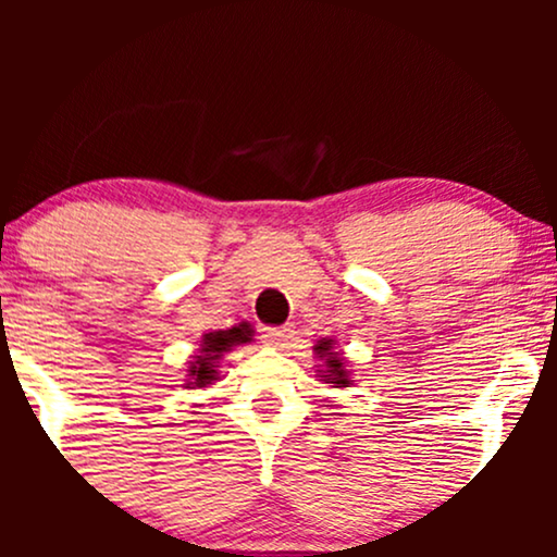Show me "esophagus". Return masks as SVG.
I'll list each match as a JSON object with an SVG mask.
<instances>
[{
	"label": "esophagus",
	"mask_w": 557,
	"mask_h": 557,
	"mask_svg": "<svg viewBox=\"0 0 557 557\" xmlns=\"http://www.w3.org/2000/svg\"><path fill=\"white\" fill-rule=\"evenodd\" d=\"M290 337H293L290 324H287V327H264V330H261V341H264L267 345H272V348H285Z\"/></svg>",
	"instance_id": "1"
}]
</instances>
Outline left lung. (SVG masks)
Listing matches in <instances>:
<instances>
[{"instance_id": "1", "label": "left lung", "mask_w": 557, "mask_h": 557, "mask_svg": "<svg viewBox=\"0 0 557 557\" xmlns=\"http://www.w3.org/2000/svg\"><path fill=\"white\" fill-rule=\"evenodd\" d=\"M314 354L324 363V369H322L324 382H330L332 387H348L350 385V374H348V369H345L343 356L335 350V341L322 337V341L314 345Z\"/></svg>"}]
</instances>
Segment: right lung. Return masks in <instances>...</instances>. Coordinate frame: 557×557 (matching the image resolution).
<instances>
[{"label":"right lung","mask_w":557,"mask_h":557,"mask_svg":"<svg viewBox=\"0 0 557 557\" xmlns=\"http://www.w3.org/2000/svg\"><path fill=\"white\" fill-rule=\"evenodd\" d=\"M251 324L240 322L238 327L230 330H216L207 332L201 337V348H198V356H194L188 367V387H207L216 380V361L222 359V354H227L230 348L243 343H251Z\"/></svg>","instance_id":"1"}]
</instances>
